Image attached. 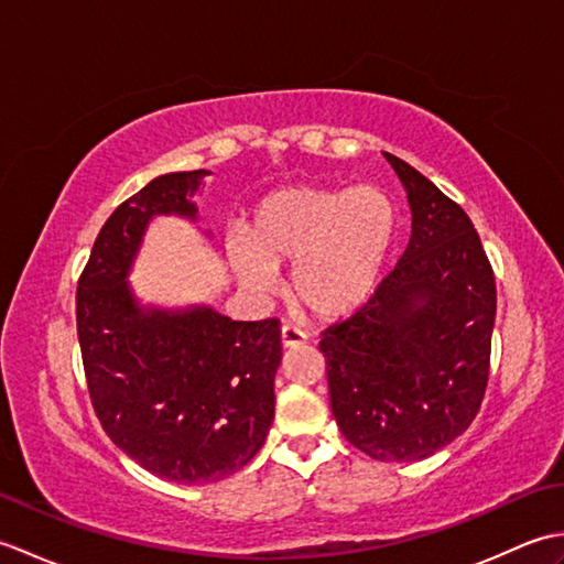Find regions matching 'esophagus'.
Listing matches in <instances>:
<instances>
[{
    "instance_id": "34e87169",
    "label": "esophagus",
    "mask_w": 564,
    "mask_h": 564,
    "mask_svg": "<svg viewBox=\"0 0 564 564\" xmlns=\"http://www.w3.org/2000/svg\"><path fill=\"white\" fill-rule=\"evenodd\" d=\"M281 341L285 349H295V346H303L307 341V334L303 329H297L293 325H283L281 327Z\"/></svg>"
}]
</instances>
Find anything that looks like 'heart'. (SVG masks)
I'll use <instances>...</instances> for the list:
<instances>
[{"label": "heart", "instance_id": "obj_1", "mask_svg": "<svg viewBox=\"0 0 564 564\" xmlns=\"http://www.w3.org/2000/svg\"><path fill=\"white\" fill-rule=\"evenodd\" d=\"M398 239V208L378 186H291L263 196L247 230L227 235L239 283L269 293L293 263V293L317 315L337 317L378 289Z\"/></svg>", "mask_w": 564, "mask_h": 564}]
</instances>
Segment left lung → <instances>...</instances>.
<instances>
[{"mask_svg":"<svg viewBox=\"0 0 564 564\" xmlns=\"http://www.w3.org/2000/svg\"><path fill=\"white\" fill-rule=\"evenodd\" d=\"M406 188L412 237L370 301L325 329L332 414L376 460L412 463L458 438L489 378L497 285L465 210L386 152Z\"/></svg>","mask_w":564,"mask_h":564,"instance_id":"obj_1","label":"left lung"}]
</instances>
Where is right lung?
<instances>
[{
    "instance_id": "obj_1",
    "label": "right lung",
    "mask_w": 564,
    "mask_h": 564,
    "mask_svg": "<svg viewBox=\"0 0 564 564\" xmlns=\"http://www.w3.org/2000/svg\"><path fill=\"white\" fill-rule=\"evenodd\" d=\"M210 172L162 174L104 223L77 283V337L106 434L170 482H218L254 458L273 422L281 322H235L208 305H140L130 269L154 215L196 220Z\"/></svg>"
}]
</instances>
